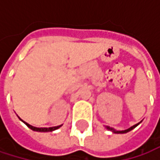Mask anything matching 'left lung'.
Instances as JSON below:
<instances>
[{
  "label": "left lung",
  "instance_id": "left-lung-1",
  "mask_svg": "<svg viewBox=\"0 0 160 160\" xmlns=\"http://www.w3.org/2000/svg\"><path fill=\"white\" fill-rule=\"evenodd\" d=\"M140 124V122L139 123H137V124H135V125H133V126H132L131 128H129V129H127V130H124V131H116V130H114V129H112L110 127H106L108 131H111L112 132H114V133H127V132H131L132 129H134L135 127H137L138 125Z\"/></svg>",
  "mask_w": 160,
  "mask_h": 160
}]
</instances>
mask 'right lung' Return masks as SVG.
Returning <instances> with one entry per match:
<instances>
[{"mask_svg": "<svg viewBox=\"0 0 160 160\" xmlns=\"http://www.w3.org/2000/svg\"><path fill=\"white\" fill-rule=\"evenodd\" d=\"M19 118V117H18ZM19 119L21 120V121H23L29 129H31L32 131H35V132H53V131H55V130H57V129H59L62 125H59V126H55V127H50V128H37V127H34V126H31L30 124H28V123H27L26 121H24V120H22L20 118H19Z\"/></svg>", "mask_w": 160, "mask_h": 160, "instance_id": "obj_1", "label": "right lung"}]
</instances>
